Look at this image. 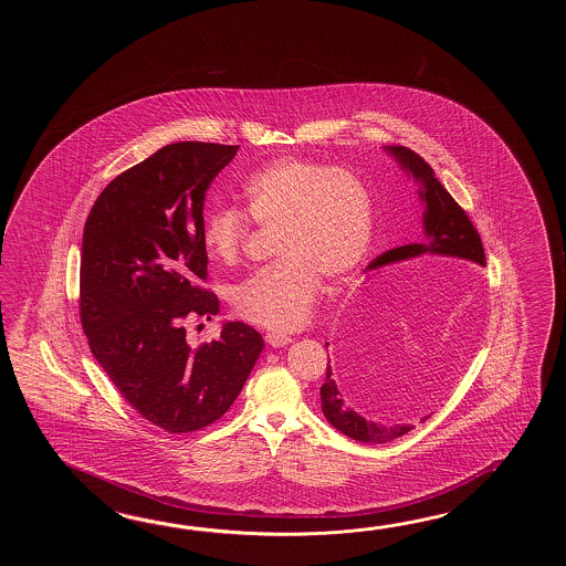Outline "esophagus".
I'll return each mask as SVG.
<instances>
[{
  "instance_id": "34e87169",
  "label": "esophagus",
  "mask_w": 566,
  "mask_h": 566,
  "mask_svg": "<svg viewBox=\"0 0 566 566\" xmlns=\"http://www.w3.org/2000/svg\"><path fill=\"white\" fill-rule=\"evenodd\" d=\"M265 342L273 348H283V346L291 344V336L279 334V332H269V334H265Z\"/></svg>"
}]
</instances>
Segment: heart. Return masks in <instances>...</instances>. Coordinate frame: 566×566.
I'll use <instances>...</instances> for the list:
<instances>
[{
  "label": "heart",
  "mask_w": 566,
  "mask_h": 566,
  "mask_svg": "<svg viewBox=\"0 0 566 566\" xmlns=\"http://www.w3.org/2000/svg\"><path fill=\"white\" fill-rule=\"evenodd\" d=\"M251 222L277 230L281 261L242 281L234 312L261 327L295 329L312 315L322 277L344 283L364 263L373 242V193L349 169L285 157L244 184L242 212L218 208L205 218L206 253L224 265L237 263Z\"/></svg>",
  "instance_id": "b5f03b06"
}]
</instances>
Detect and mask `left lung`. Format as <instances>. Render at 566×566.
Returning a JSON list of instances; mask_svg holds the SVG:
<instances>
[{
    "label": "left lung",
    "instance_id": "1",
    "mask_svg": "<svg viewBox=\"0 0 566 566\" xmlns=\"http://www.w3.org/2000/svg\"><path fill=\"white\" fill-rule=\"evenodd\" d=\"M390 151L397 156L405 168L412 171L417 180L421 181V198L427 205V212H424L427 239L386 251L380 256H376L368 269L405 261L422 253L449 254V256H459L475 265L485 266V251H483L480 232L473 227L468 212L455 202L451 193L447 192L446 186L434 178L433 168L417 151H412L405 145H395L390 147ZM385 293V287L380 283H374L373 287L364 291L360 297V319H356V327H354L358 342L378 336L380 329H385V325L390 322L388 317H392L390 315L392 310H388L390 303ZM319 395H322V410L325 419L332 422L337 431L361 443H376V446L388 443L392 439L409 433L412 429L410 424L385 427V424L368 422L358 412L349 409L334 380L329 361H327L325 382Z\"/></svg>",
    "mask_w": 566,
    "mask_h": 566
}]
</instances>
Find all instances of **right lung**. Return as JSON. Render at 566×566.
Masks as SVG:
<instances>
[{"label": "right lung", "mask_w": 566, "mask_h": 566, "mask_svg": "<svg viewBox=\"0 0 566 566\" xmlns=\"http://www.w3.org/2000/svg\"><path fill=\"white\" fill-rule=\"evenodd\" d=\"M239 145L180 142L125 169L88 212L81 253V324L120 397L168 433L218 421L263 349L242 322L190 348L184 322L218 313L205 287V198Z\"/></svg>", "instance_id": "add662e5"}]
</instances>
